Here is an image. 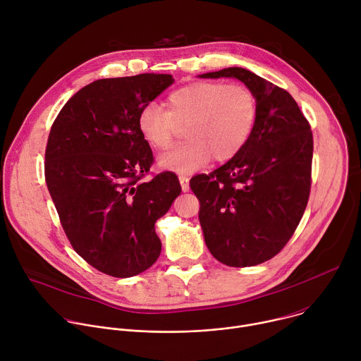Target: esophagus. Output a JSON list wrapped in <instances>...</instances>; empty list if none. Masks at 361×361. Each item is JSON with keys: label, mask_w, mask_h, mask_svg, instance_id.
I'll use <instances>...</instances> for the list:
<instances>
[{"label": "esophagus", "mask_w": 361, "mask_h": 361, "mask_svg": "<svg viewBox=\"0 0 361 361\" xmlns=\"http://www.w3.org/2000/svg\"><path fill=\"white\" fill-rule=\"evenodd\" d=\"M178 180H180V184H181L183 191H184V192L188 191V190H190V178H188L187 176H180Z\"/></svg>", "instance_id": "esophagus-1"}]
</instances>
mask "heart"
Returning <instances> with one entry per match:
<instances>
[{"instance_id": "heart-1", "label": "heart", "mask_w": 361, "mask_h": 361, "mask_svg": "<svg viewBox=\"0 0 361 361\" xmlns=\"http://www.w3.org/2000/svg\"><path fill=\"white\" fill-rule=\"evenodd\" d=\"M169 110L147 104L138 116L144 140L157 151L170 148L185 127L187 142L160 159L164 169L192 173L212 156L217 161L233 159L248 141L257 120V98L243 84L194 81L173 91Z\"/></svg>"}]
</instances>
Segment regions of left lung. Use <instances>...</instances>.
<instances>
[{"label": "left lung", "instance_id": "1", "mask_svg": "<svg viewBox=\"0 0 361 361\" xmlns=\"http://www.w3.org/2000/svg\"><path fill=\"white\" fill-rule=\"evenodd\" d=\"M243 81L257 98V120L241 151L190 187L214 259L230 267L262 264L294 234L312 188L313 133L295 99L254 73L230 67L200 75Z\"/></svg>", "mask_w": 361, "mask_h": 361}]
</instances>
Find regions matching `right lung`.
Wrapping results in <instances>:
<instances>
[{"mask_svg": "<svg viewBox=\"0 0 361 361\" xmlns=\"http://www.w3.org/2000/svg\"><path fill=\"white\" fill-rule=\"evenodd\" d=\"M173 82L154 73L97 80L51 126L44 171L64 233L90 266L113 277L157 262L154 224L181 192L171 171L142 181L154 157L138 128L140 111Z\"/></svg>", "mask_w": 361, "mask_h": 361, "instance_id": "obj_1", "label": "right lung"}]
</instances>
